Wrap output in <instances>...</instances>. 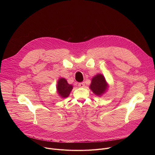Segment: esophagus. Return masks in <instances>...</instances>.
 Here are the masks:
<instances>
[{
    "mask_svg": "<svg viewBox=\"0 0 155 155\" xmlns=\"http://www.w3.org/2000/svg\"><path fill=\"white\" fill-rule=\"evenodd\" d=\"M78 86L80 87H83L85 86V83L84 82H81L78 83Z\"/></svg>",
    "mask_w": 155,
    "mask_h": 155,
    "instance_id": "obj_1",
    "label": "esophagus"
}]
</instances>
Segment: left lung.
<instances>
[{"mask_svg": "<svg viewBox=\"0 0 155 155\" xmlns=\"http://www.w3.org/2000/svg\"><path fill=\"white\" fill-rule=\"evenodd\" d=\"M90 87L94 94L101 96L107 91L108 84L104 75L98 74L92 78Z\"/></svg>", "mask_w": 155, "mask_h": 155, "instance_id": "left-lung-1", "label": "left lung"}]
</instances>
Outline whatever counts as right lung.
Returning <instances> with one entry per match:
<instances>
[{
    "instance_id": "right-lung-1",
    "label": "right lung",
    "mask_w": 155,
    "mask_h": 155,
    "mask_svg": "<svg viewBox=\"0 0 155 155\" xmlns=\"http://www.w3.org/2000/svg\"><path fill=\"white\" fill-rule=\"evenodd\" d=\"M56 88L58 94L62 98H65L69 96L72 90L73 89V86L72 85L69 84L65 78H61L58 81Z\"/></svg>"
}]
</instances>
